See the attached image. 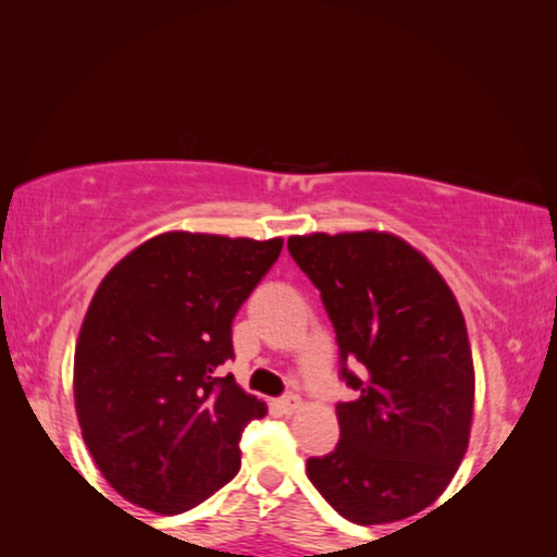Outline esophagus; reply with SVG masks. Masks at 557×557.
I'll return each mask as SVG.
<instances>
[{
    "mask_svg": "<svg viewBox=\"0 0 557 557\" xmlns=\"http://www.w3.org/2000/svg\"><path fill=\"white\" fill-rule=\"evenodd\" d=\"M276 406H278L281 413L292 416V413H296V410L301 408V398H299V395H284V398L276 400Z\"/></svg>",
    "mask_w": 557,
    "mask_h": 557,
    "instance_id": "esophagus-1",
    "label": "esophagus"
}]
</instances>
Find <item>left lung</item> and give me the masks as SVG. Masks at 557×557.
Returning a JSON list of instances; mask_svg holds the SVG:
<instances>
[{
    "mask_svg": "<svg viewBox=\"0 0 557 557\" xmlns=\"http://www.w3.org/2000/svg\"><path fill=\"white\" fill-rule=\"evenodd\" d=\"M288 253L319 292L360 398L339 403V444L307 461L319 494L355 524L433 505L467 454L474 360L461 307L421 250L387 231L309 233Z\"/></svg>",
    "mask_w": 557,
    "mask_h": 557,
    "instance_id": "left-lung-1",
    "label": "left lung"
}]
</instances>
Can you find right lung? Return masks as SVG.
Returning a JSON list of instances; mask_svg holds the SVG:
<instances>
[{
	"instance_id": "1",
	"label": "right lung",
	"mask_w": 557,
	"mask_h": 557,
	"mask_svg": "<svg viewBox=\"0 0 557 557\" xmlns=\"http://www.w3.org/2000/svg\"><path fill=\"white\" fill-rule=\"evenodd\" d=\"M281 248L284 238L170 231L98 284L75 342V416L132 505L180 515L238 474L240 433L269 408L218 368L233 357L235 311Z\"/></svg>"
}]
</instances>
